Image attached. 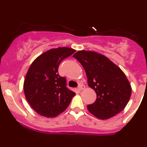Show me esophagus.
<instances>
[{
    "instance_id": "34e87169",
    "label": "esophagus",
    "mask_w": 147,
    "mask_h": 147,
    "mask_svg": "<svg viewBox=\"0 0 147 147\" xmlns=\"http://www.w3.org/2000/svg\"><path fill=\"white\" fill-rule=\"evenodd\" d=\"M84 88H85V86H84V85H80V86H79L78 88H77V90H79V91H81V90H82Z\"/></svg>"
}]
</instances>
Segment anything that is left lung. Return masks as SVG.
I'll return each instance as SVG.
<instances>
[{
    "label": "left lung",
    "mask_w": 147,
    "mask_h": 147,
    "mask_svg": "<svg viewBox=\"0 0 147 147\" xmlns=\"http://www.w3.org/2000/svg\"><path fill=\"white\" fill-rule=\"evenodd\" d=\"M73 57L82 65L89 87L97 94L93 104L87 106L90 113L100 119L113 117L125 108L131 95V86L125 74L104 55L81 50Z\"/></svg>",
    "instance_id": "1"
}]
</instances>
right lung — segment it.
Wrapping results in <instances>:
<instances>
[{
    "instance_id": "right-lung-1",
    "label": "right lung",
    "mask_w": 147,
    "mask_h": 147,
    "mask_svg": "<svg viewBox=\"0 0 147 147\" xmlns=\"http://www.w3.org/2000/svg\"><path fill=\"white\" fill-rule=\"evenodd\" d=\"M75 50L62 47L43 52L32 62L23 84L25 98L32 108L43 117H55L63 113L75 92L66 87V79L58 68L61 61Z\"/></svg>"
}]
</instances>
